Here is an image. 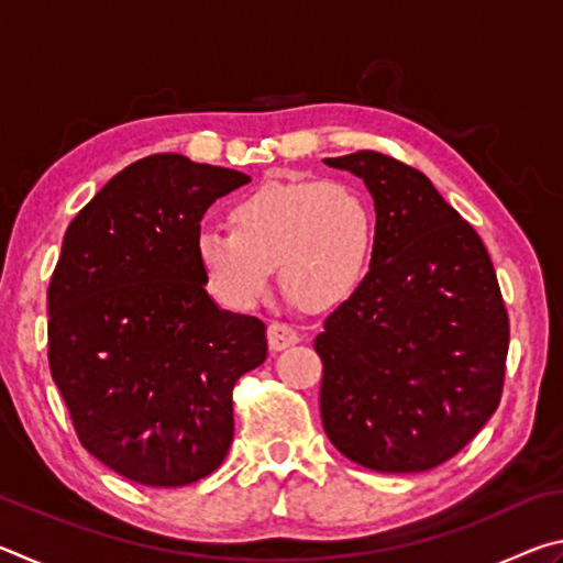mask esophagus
Returning <instances> with one entry per match:
<instances>
[{"instance_id": "esophagus-1", "label": "esophagus", "mask_w": 563, "mask_h": 563, "mask_svg": "<svg viewBox=\"0 0 563 563\" xmlns=\"http://www.w3.org/2000/svg\"><path fill=\"white\" fill-rule=\"evenodd\" d=\"M298 342H300L298 330L288 325V322H271L268 325V347L273 352L292 347V345H298Z\"/></svg>"}]
</instances>
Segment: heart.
<instances>
[{
    "mask_svg": "<svg viewBox=\"0 0 563 563\" xmlns=\"http://www.w3.org/2000/svg\"><path fill=\"white\" fill-rule=\"evenodd\" d=\"M227 228H203L194 251L203 280L228 308L251 310L273 268L305 310H332L365 280L375 251L367 198L342 180L273 176L228 203Z\"/></svg>",
    "mask_w": 563,
    "mask_h": 563,
    "instance_id": "obj_1",
    "label": "heart"
}]
</instances>
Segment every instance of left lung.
Here are the masks:
<instances>
[{
  "instance_id": "left-lung-1",
  "label": "left lung",
  "mask_w": 563,
  "mask_h": 563,
  "mask_svg": "<svg viewBox=\"0 0 563 563\" xmlns=\"http://www.w3.org/2000/svg\"><path fill=\"white\" fill-rule=\"evenodd\" d=\"M325 164L365 180L377 225L369 273L316 338L322 427L367 470H432L499 405L509 318L497 273L417 168L377 151Z\"/></svg>"
}]
</instances>
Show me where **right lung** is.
I'll list each match as a JSON object with an SVG mask.
<instances>
[{"label":"right lung","mask_w":563,"mask_h":563,"mask_svg":"<svg viewBox=\"0 0 563 563\" xmlns=\"http://www.w3.org/2000/svg\"><path fill=\"white\" fill-rule=\"evenodd\" d=\"M247 180L146 156L64 233L46 290L52 377L84 450L131 482L184 487L216 472L238 377L268 357L263 322L218 308L194 251L208 206Z\"/></svg>","instance_id":"obj_1"}]
</instances>
